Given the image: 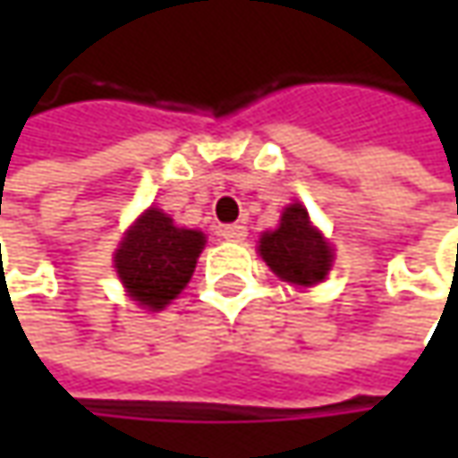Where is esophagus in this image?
<instances>
[{"mask_svg":"<svg viewBox=\"0 0 458 458\" xmlns=\"http://www.w3.org/2000/svg\"><path fill=\"white\" fill-rule=\"evenodd\" d=\"M221 237L226 239V242H244L247 239V226H242V224H226V226H221Z\"/></svg>","mask_w":458,"mask_h":458,"instance_id":"esophagus-1","label":"esophagus"}]
</instances>
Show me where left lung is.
Instances as JSON below:
<instances>
[{
    "mask_svg": "<svg viewBox=\"0 0 458 458\" xmlns=\"http://www.w3.org/2000/svg\"><path fill=\"white\" fill-rule=\"evenodd\" d=\"M259 255L275 275L295 285H316L331 270V250L310 226L308 211L291 203L283 211L280 226L259 239Z\"/></svg>",
    "mask_w": 458,
    "mask_h": 458,
    "instance_id": "8db88e82",
    "label": "left lung"
}]
</instances>
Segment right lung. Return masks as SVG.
Segmentation results:
<instances>
[{
  "instance_id": "1",
  "label": "right lung",
  "mask_w": 458,
  "mask_h": 458,
  "mask_svg": "<svg viewBox=\"0 0 458 458\" xmlns=\"http://www.w3.org/2000/svg\"><path fill=\"white\" fill-rule=\"evenodd\" d=\"M203 242L201 232L181 229L160 208H150L116 250V273L140 306L160 310L191 280Z\"/></svg>"
}]
</instances>
